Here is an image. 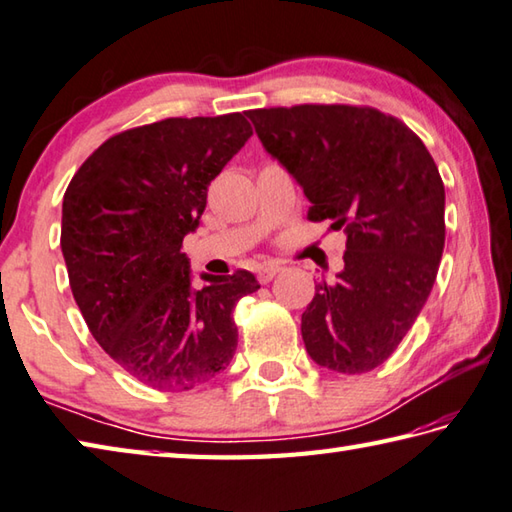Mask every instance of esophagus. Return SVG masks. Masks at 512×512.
<instances>
[{"mask_svg":"<svg viewBox=\"0 0 512 512\" xmlns=\"http://www.w3.org/2000/svg\"><path fill=\"white\" fill-rule=\"evenodd\" d=\"M279 270H282V266H277V264H270V266H264V268H259L257 270V279H259V284H268L270 279H273Z\"/></svg>","mask_w":512,"mask_h":512,"instance_id":"34e87169","label":"esophagus"}]
</instances>
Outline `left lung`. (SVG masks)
<instances>
[{
  "label": "left lung",
  "mask_w": 512,
  "mask_h": 512,
  "mask_svg": "<svg viewBox=\"0 0 512 512\" xmlns=\"http://www.w3.org/2000/svg\"><path fill=\"white\" fill-rule=\"evenodd\" d=\"M259 139L310 199L308 219L344 228V270L302 315L313 362L344 375L384 364L433 290L444 253V182L413 130L370 106L248 110Z\"/></svg>",
  "instance_id": "left-lung-1"
}]
</instances>
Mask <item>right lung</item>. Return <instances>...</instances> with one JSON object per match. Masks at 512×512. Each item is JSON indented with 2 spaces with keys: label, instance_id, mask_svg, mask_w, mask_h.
<instances>
[{
  "label": "right lung",
  "instance_id": "add662e5",
  "mask_svg": "<svg viewBox=\"0 0 512 512\" xmlns=\"http://www.w3.org/2000/svg\"><path fill=\"white\" fill-rule=\"evenodd\" d=\"M253 135L242 113L168 117L108 137L64 193L62 253L90 335L130 377L190 390L237 348L233 310L259 288L248 270L190 286L184 237L208 186Z\"/></svg>",
  "mask_w": 512,
  "mask_h": 512
}]
</instances>
